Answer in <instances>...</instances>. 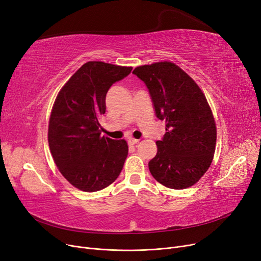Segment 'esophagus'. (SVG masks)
Wrapping results in <instances>:
<instances>
[{
    "label": "esophagus",
    "mask_w": 261,
    "mask_h": 261,
    "mask_svg": "<svg viewBox=\"0 0 261 261\" xmlns=\"http://www.w3.org/2000/svg\"><path fill=\"white\" fill-rule=\"evenodd\" d=\"M140 142V140H136V139H133V138H130L129 140H128V144L130 145V146H133V145H135V144H138Z\"/></svg>",
    "instance_id": "1"
}]
</instances>
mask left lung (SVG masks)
Masks as SVG:
<instances>
[{"mask_svg":"<svg viewBox=\"0 0 261 261\" xmlns=\"http://www.w3.org/2000/svg\"><path fill=\"white\" fill-rule=\"evenodd\" d=\"M146 85L155 115L166 133L156 142V155L148 166L154 179L172 189L196 184L214 159L217 129L206 97L181 67L169 61L134 68Z\"/></svg>","mask_w":261,"mask_h":261,"instance_id":"1","label":"left lung"}]
</instances>
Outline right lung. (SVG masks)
<instances>
[{"label": "right lung", "instance_id": "add662e5", "mask_svg": "<svg viewBox=\"0 0 261 261\" xmlns=\"http://www.w3.org/2000/svg\"><path fill=\"white\" fill-rule=\"evenodd\" d=\"M131 66L89 61L68 79L57 95L48 123V145L56 165L76 188L93 193L112 184L128 155L125 140L101 136L99 118L106 95Z\"/></svg>", "mask_w": 261, "mask_h": 261}]
</instances>
